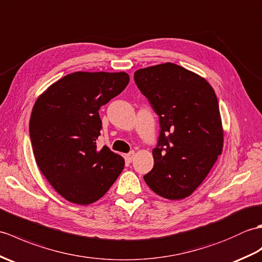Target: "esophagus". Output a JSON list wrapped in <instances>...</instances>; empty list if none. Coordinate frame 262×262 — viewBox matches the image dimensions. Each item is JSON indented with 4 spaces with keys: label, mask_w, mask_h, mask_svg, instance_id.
I'll use <instances>...</instances> for the list:
<instances>
[{
    "label": "esophagus",
    "mask_w": 262,
    "mask_h": 262,
    "mask_svg": "<svg viewBox=\"0 0 262 262\" xmlns=\"http://www.w3.org/2000/svg\"><path fill=\"white\" fill-rule=\"evenodd\" d=\"M135 156H136V154H135V151H131V152H129L127 155H125V158H126V160L127 161H132L133 160V158H135Z\"/></svg>",
    "instance_id": "esophagus-1"
}]
</instances>
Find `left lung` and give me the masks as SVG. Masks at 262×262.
Instances as JSON below:
<instances>
[{
	"label": "left lung",
	"instance_id": "obj_1",
	"mask_svg": "<svg viewBox=\"0 0 262 262\" xmlns=\"http://www.w3.org/2000/svg\"><path fill=\"white\" fill-rule=\"evenodd\" d=\"M135 82L160 118L155 165L144 182L167 200L190 196L222 154L224 130L213 87L176 63L138 69Z\"/></svg>",
	"mask_w": 262,
	"mask_h": 262
}]
</instances>
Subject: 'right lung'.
<instances>
[{
	"mask_svg": "<svg viewBox=\"0 0 262 262\" xmlns=\"http://www.w3.org/2000/svg\"><path fill=\"white\" fill-rule=\"evenodd\" d=\"M124 72H75L51 84L34 103L29 131L36 162L68 202L89 205L105 195L124 168L106 146L97 150L98 110L129 84Z\"/></svg>",
	"mask_w": 262,
	"mask_h": 262,
	"instance_id": "right-lung-1",
	"label": "right lung"
}]
</instances>
